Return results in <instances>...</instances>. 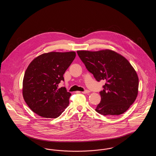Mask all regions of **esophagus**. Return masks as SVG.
<instances>
[{
    "mask_svg": "<svg viewBox=\"0 0 156 156\" xmlns=\"http://www.w3.org/2000/svg\"><path fill=\"white\" fill-rule=\"evenodd\" d=\"M82 94H88V93H89V90H84V91L82 92Z\"/></svg>",
    "mask_w": 156,
    "mask_h": 156,
    "instance_id": "obj_1",
    "label": "esophagus"
}]
</instances>
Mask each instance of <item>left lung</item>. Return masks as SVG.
<instances>
[{
  "label": "left lung",
  "instance_id": "8db88e82",
  "mask_svg": "<svg viewBox=\"0 0 156 156\" xmlns=\"http://www.w3.org/2000/svg\"><path fill=\"white\" fill-rule=\"evenodd\" d=\"M77 54L97 81H106L95 111L108 116L125 112L135 101L139 88L137 75L129 62L109 50L78 51Z\"/></svg>",
  "mask_w": 156,
  "mask_h": 156
}]
</instances>
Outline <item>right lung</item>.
<instances>
[{"instance_id": "add662e5", "label": "right lung", "mask_w": 156, "mask_h": 156, "mask_svg": "<svg viewBox=\"0 0 156 156\" xmlns=\"http://www.w3.org/2000/svg\"><path fill=\"white\" fill-rule=\"evenodd\" d=\"M75 56L74 51L48 52L31 62L23 78V96L32 111L43 118H56L65 111L71 94L58 87Z\"/></svg>"}]
</instances>
